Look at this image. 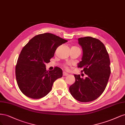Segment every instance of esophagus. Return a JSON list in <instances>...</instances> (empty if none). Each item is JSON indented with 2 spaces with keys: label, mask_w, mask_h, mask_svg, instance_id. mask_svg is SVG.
Returning a JSON list of instances; mask_svg holds the SVG:
<instances>
[{
  "label": "esophagus",
  "mask_w": 125,
  "mask_h": 125,
  "mask_svg": "<svg viewBox=\"0 0 125 125\" xmlns=\"http://www.w3.org/2000/svg\"><path fill=\"white\" fill-rule=\"evenodd\" d=\"M63 75L64 76H68V73H66V72H64L63 73Z\"/></svg>",
  "instance_id": "34e87169"
}]
</instances>
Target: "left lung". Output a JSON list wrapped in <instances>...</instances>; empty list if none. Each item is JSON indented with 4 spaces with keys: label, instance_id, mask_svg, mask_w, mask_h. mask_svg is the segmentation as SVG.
Wrapping results in <instances>:
<instances>
[{
    "label": "left lung",
    "instance_id": "8db88e82",
    "mask_svg": "<svg viewBox=\"0 0 125 125\" xmlns=\"http://www.w3.org/2000/svg\"><path fill=\"white\" fill-rule=\"evenodd\" d=\"M83 49L82 61L78 67H83L87 75L84 78L74 74L75 82L69 90L73 97L79 102L92 101L99 98L105 90L111 74L110 60L106 48L99 39L91 37L78 39Z\"/></svg>",
    "mask_w": 125,
    "mask_h": 125
}]
</instances>
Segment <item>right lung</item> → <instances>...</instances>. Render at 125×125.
Segmentation results:
<instances>
[{"instance_id":"1","label":"right lung","mask_w":125,"mask_h":125,"mask_svg":"<svg viewBox=\"0 0 125 125\" xmlns=\"http://www.w3.org/2000/svg\"><path fill=\"white\" fill-rule=\"evenodd\" d=\"M67 42L51 33L39 34L23 47L15 67L18 85L22 93L38 99L49 94L56 79L62 77V70L55 67L47 71L46 63L54 56L57 48Z\"/></svg>"}]
</instances>
